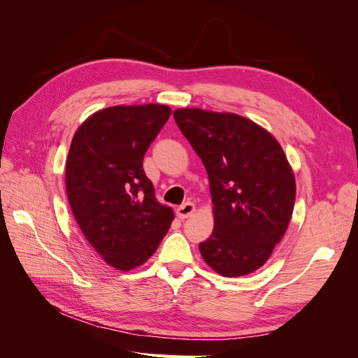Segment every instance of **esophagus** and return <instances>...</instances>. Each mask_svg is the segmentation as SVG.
I'll use <instances>...</instances> for the list:
<instances>
[{
  "label": "esophagus",
  "mask_w": 358,
  "mask_h": 358,
  "mask_svg": "<svg viewBox=\"0 0 358 358\" xmlns=\"http://www.w3.org/2000/svg\"><path fill=\"white\" fill-rule=\"evenodd\" d=\"M196 212V204L191 203V201H187L185 204H182L180 208H178V216L180 220H187L189 218V216Z\"/></svg>",
  "instance_id": "esophagus-1"
}]
</instances>
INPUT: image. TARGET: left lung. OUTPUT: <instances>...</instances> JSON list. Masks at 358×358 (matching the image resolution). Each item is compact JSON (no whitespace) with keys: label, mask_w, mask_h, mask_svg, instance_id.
Masks as SVG:
<instances>
[{"label":"left lung","mask_w":358,"mask_h":358,"mask_svg":"<svg viewBox=\"0 0 358 358\" xmlns=\"http://www.w3.org/2000/svg\"><path fill=\"white\" fill-rule=\"evenodd\" d=\"M209 176L213 231L199 245L208 266L227 278L266 264L292 216L296 179L284 149L262 125L229 112H173Z\"/></svg>","instance_id":"obj_1"}]
</instances>
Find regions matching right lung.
<instances>
[{
    "label": "right lung",
    "instance_id": "obj_1",
    "mask_svg": "<svg viewBox=\"0 0 358 358\" xmlns=\"http://www.w3.org/2000/svg\"><path fill=\"white\" fill-rule=\"evenodd\" d=\"M170 113L169 106L152 103L107 107L85 119L71 140V212L90 245L122 272L146 263L175 220L143 170L146 150Z\"/></svg>",
    "mask_w": 358,
    "mask_h": 358
}]
</instances>
